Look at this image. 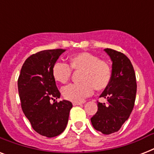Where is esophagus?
Instances as JSON below:
<instances>
[{"label": "esophagus", "instance_id": "1", "mask_svg": "<svg viewBox=\"0 0 154 154\" xmlns=\"http://www.w3.org/2000/svg\"><path fill=\"white\" fill-rule=\"evenodd\" d=\"M72 105H82V102H72Z\"/></svg>", "mask_w": 154, "mask_h": 154}]
</instances>
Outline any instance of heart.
<instances>
[{
	"label": "heart",
	"instance_id": "heart-1",
	"mask_svg": "<svg viewBox=\"0 0 154 154\" xmlns=\"http://www.w3.org/2000/svg\"><path fill=\"white\" fill-rule=\"evenodd\" d=\"M69 67L65 63L57 61L52 69L53 78L60 83H65L72 74V70H82V83L70 84L61 90L64 98L73 102L82 101L93 94L94 88L101 91L107 88L112 78V69L109 63L99 59L97 56L81 52L69 59Z\"/></svg>",
	"mask_w": 154,
	"mask_h": 154
}]
</instances>
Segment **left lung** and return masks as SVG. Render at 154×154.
Returning a JSON list of instances; mask_svg holds the SVG:
<instances>
[{
  "instance_id": "left-lung-1",
  "label": "left lung",
  "mask_w": 154,
  "mask_h": 154,
  "mask_svg": "<svg viewBox=\"0 0 154 154\" xmlns=\"http://www.w3.org/2000/svg\"><path fill=\"white\" fill-rule=\"evenodd\" d=\"M105 53L112 60V78L100 97L106 103H97V112L91 117L93 126L103 134L117 132L128 120L136 99V76L131 61L124 53L111 49Z\"/></svg>"
}]
</instances>
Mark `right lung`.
I'll return each mask as SVG.
<instances>
[{"instance_id":"right-lung-1","label":"right lung","mask_w":154,"mask_h":154,"mask_svg":"<svg viewBox=\"0 0 154 154\" xmlns=\"http://www.w3.org/2000/svg\"><path fill=\"white\" fill-rule=\"evenodd\" d=\"M65 49L43 50L25 60L18 77L17 86L23 112L32 129L42 136H58L66 128L72 103L55 101L60 94L52 69ZM54 101V103L51 101Z\"/></svg>"}]
</instances>
